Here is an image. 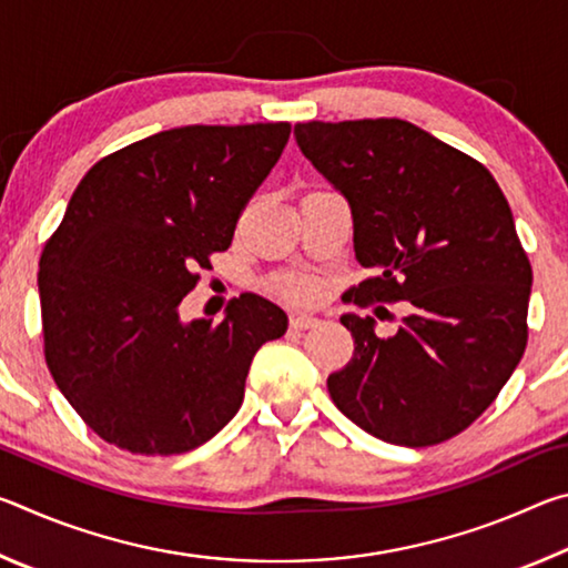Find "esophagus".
<instances>
[{
    "instance_id": "obj_1",
    "label": "esophagus",
    "mask_w": 568,
    "mask_h": 568,
    "mask_svg": "<svg viewBox=\"0 0 568 568\" xmlns=\"http://www.w3.org/2000/svg\"><path fill=\"white\" fill-rule=\"evenodd\" d=\"M315 325H318V318H313V315H303V313L291 315V328L295 331H307V328H315Z\"/></svg>"
}]
</instances>
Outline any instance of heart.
Instances as JSON below:
<instances>
[{"label":"heart","instance_id":"heart-1","mask_svg":"<svg viewBox=\"0 0 568 568\" xmlns=\"http://www.w3.org/2000/svg\"><path fill=\"white\" fill-rule=\"evenodd\" d=\"M273 293H277L285 301L293 303H307L318 295V283L307 275H297V273H285L277 275L273 281Z\"/></svg>","mask_w":568,"mask_h":568}]
</instances>
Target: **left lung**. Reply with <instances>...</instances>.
I'll list each match as a JSON object with an SVG mask.
<instances>
[{
  "label": "left lung",
  "mask_w": 568,
  "mask_h": 568,
  "mask_svg": "<svg viewBox=\"0 0 568 568\" xmlns=\"http://www.w3.org/2000/svg\"><path fill=\"white\" fill-rule=\"evenodd\" d=\"M295 140L351 203L355 257L373 271L348 303L413 305L393 338L343 315L355 348L328 376L331 398L388 444H444L526 351L531 263L511 207L478 160L406 120L301 122Z\"/></svg>",
  "instance_id": "obj_1"
}]
</instances>
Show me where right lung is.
<instances>
[{"mask_svg": "<svg viewBox=\"0 0 568 568\" xmlns=\"http://www.w3.org/2000/svg\"><path fill=\"white\" fill-rule=\"evenodd\" d=\"M291 122L187 124L88 170L40 257L44 361L108 444L140 456L203 446L235 416L253 355L287 318L261 295L223 321L178 305L281 158Z\"/></svg>", "mask_w": 568, "mask_h": 568, "instance_id": "right-lung-1", "label": "right lung"}]
</instances>
